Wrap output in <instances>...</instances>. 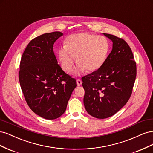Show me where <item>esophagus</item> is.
Masks as SVG:
<instances>
[{
	"instance_id": "1",
	"label": "esophagus",
	"mask_w": 153,
	"mask_h": 153,
	"mask_svg": "<svg viewBox=\"0 0 153 153\" xmlns=\"http://www.w3.org/2000/svg\"><path fill=\"white\" fill-rule=\"evenodd\" d=\"M76 83H77V85H78V86H80V85H82V80H79V79H78V80H76Z\"/></svg>"
}]
</instances>
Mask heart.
Wrapping results in <instances>:
<instances>
[{
	"label": "heart",
	"mask_w": 153,
	"mask_h": 153,
	"mask_svg": "<svg viewBox=\"0 0 153 153\" xmlns=\"http://www.w3.org/2000/svg\"><path fill=\"white\" fill-rule=\"evenodd\" d=\"M66 45L58 49V59L63 71L70 72L76 57L77 65L73 73L94 72L105 62L110 51L108 39L104 36L81 32L69 36Z\"/></svg>",
	"instance_id": "heart-1"
}]
</instances>
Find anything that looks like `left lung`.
<instances>
[{
    "mask_svg": "<svg viewBox=\"0 0 153 153\" xmlns=\"http://www.w3.org/2000/svg\"><path fill=\"white\" fill-rule=\"evenodd\" d=\"M103 34L113 42L112 50L102 66L82 78L85 110L98 119L112 116L126 104L137 75L136 62L128 43L115 36Z\"/></svg>",
    "mask_w": 153,
    "mask_h": 153,
    "instance_id": "1",
    "label": "left lung"
}]
</instances>
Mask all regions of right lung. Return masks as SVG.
Listing matches in <instances>:
<instances>
[{"label": "right lung", "mask_w": 153, "mask_h": 153, "mask_svg": "<svg viewBox=\"0 0 153 153\" xmlns=\"http://www.w3.org/2000/svg\"><path fill=\"white\" fill-rule=\"evenodd\" d=\"M63 34L46 33L32 39L23 53L19 71L21 89L27 105L46 119H57L66 111L76 82L64 72L53 52Z\"/></svg>", "instance_id": "add662e5"}]
</instances>
